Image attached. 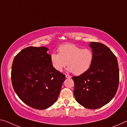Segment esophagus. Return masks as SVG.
<instances>
[{
	"instance_id": "34e87169",
	"label": "esophagus",
	"mask_w": 127,
	"mask_h": 127,
	"mask_svg": "<svg viewBox=\"0 0 127 127\" xmlns=\"http://www.w3.org/2000/svg\"><path fill=\"white\" fill-rule=\"evenodd\" d=\"M65 77L66 78H71V76H69V75H67V74H65Z\"/></svg>"
}]
</instances>
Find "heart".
I'll return each mask as SVG.
<instances>
[{"instance_id":"b5f03b06","label":"heart","mask_w":127,"mask_h":127,"mask_svg":"<svg viewBox=\"0 0 127 127\" xmlns=\"http://www.w3.org/2000/svg\"><path fill=\"white\" fill-rule=\"evenodd\" d=\"M58 51L59 54L53 53L50 57L51 65L58 72H62L68 64V72L81 75L87 72L93 63L94 54L90 49L66 44L60 47Z\"/></svg>"}]
</instances>
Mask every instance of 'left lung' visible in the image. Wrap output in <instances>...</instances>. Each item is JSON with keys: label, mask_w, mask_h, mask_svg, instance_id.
<instances>
[{"label": "left lung", "mask_w": 127, "mask_h": 127, "mask_svg": "<svg viewBox=\"0 0 127 127\" xmlns=\"http://www.w3.org/2000/svg\"><path fill=\"white\" fill-rule=\"evenodd\" d=\"M94 54L92 65L87 72L72 77L74 96L82 106L96 109L107 104L117 93L119 72L117 57L108 47L100 42H91Z\"/></svg>", "instance_id": "left-lung-1"}]
</instances>
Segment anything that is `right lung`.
I'll return each mask as SVG.
<instances>
[{
    "mask_svg": "<svg viewBox=\"0 0 127 127\" xmlns=\"http://www.w3.org/2000/svg\"><path fill=\"white\" fill-rule=\"evenodd\" d=\"M48 50L46 47H28L14 57L12 66L14 91L25 104L38 110L54 104L65 78L53 67Z\"/></svg>",
    "mask_w": 127,
    "mask_h": 127,
    "instance_id": "1",
    "label": "right lung"
}]
</instances>
